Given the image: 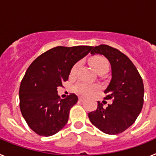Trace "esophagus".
<instances>
[{
  "mask_svg": "<svg viewBox=\"0 0 156 156\" xmlns=\"http://www.w3.org/2000/svg\"><path fill=\"white\" fill-rule=\"evenodd\" d=\"M84 98L83 97H79V101H84Z\"/></svg>",
  "mask_w": 156,
  "mask_h": 156,
  "instance_id": "esophagus-1",
  "label": "esophagus"
}]
</instances>
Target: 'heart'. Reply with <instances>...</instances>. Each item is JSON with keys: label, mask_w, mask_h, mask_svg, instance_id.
Returning a JSON list of instances; mask_svg holds the SVG:
<instances>
[{"label": "heart", "mask_w": 156, "mask_h": 156, "mask_svg": "<svg viewBox=\"0 0 156 156\" xmlns=\"http://www.w3.org/2000/svg\"><path fill=\"white\" fill-rule=\"evenodd\" d=\"M90 63L94 69L97 73H98L101 70L108 69V62H107V60L104 58L100 57V56H97V57H94L90 59ZM80 64V63L77 62L74 65L73 67L71 69V75H74L76 73V72L79 68ZM74 89L80 94L84 95V96H90V95L94 94L95 93V91L98 89V87L95 86V85L89 84L87 83H79L76 85Z\"/></svg>", "instance_id": "heart-1"}]
</instances>
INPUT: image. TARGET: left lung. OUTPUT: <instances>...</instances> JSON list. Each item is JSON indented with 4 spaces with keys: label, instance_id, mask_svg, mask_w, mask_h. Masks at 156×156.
<instances>
[{
    "label": "left lung",
    "instance_id": "1",
    "mask_svg": "<svg viewBox=\"0 0 156 156\" xmlns=\"http://www.w3.org/2000/svg\"><path fill=\"white\" fill-rule=\"evenodd\" d=\"M92 55H102L110 62L112 79L105 98L113 101L105 108L98 101V108L88 113L92 124L108 134H118L133 124L142 109L144 84L129 58L115 48L101 44L92 48Z\"/></svg>",
    "mask_w": 156,
    "mask_h": 156
}]
</instances>
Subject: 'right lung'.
<instances>
[{"mask_svg": "<svg viewBox=\"0 0 156 156\" xmlns=\"http://www.w3.org/2000/svg\"><path fill=\"white\" fill-rule=\"evenodd\" d=\"M92 48L56 47L43 53L29 66L19 88V105L23 118L36 133L48 137L66 126L70 108L78 98L70 94L61 99L57 89L68 80L73 66Z\"/></svg>", "mask_w": 156, "mask_h": 156, "instance_id": "obj_1", "label": "right lung"}]
</instances>
